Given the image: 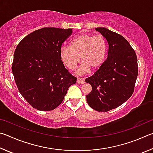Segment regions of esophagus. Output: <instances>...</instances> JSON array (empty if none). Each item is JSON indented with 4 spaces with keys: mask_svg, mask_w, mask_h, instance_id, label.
<instances>
[{
    "mask_svg": "<svg viewBox=\"0 0 153 153\" xmlns=\"http://www.w3.org/2000/svg\"><path fill=\"white\" fill-rule=\"evenodd\" d=\"M77 83L79 84H83L85 83V81L82 78H77Z\"/></svg>",
    "mask_w": 153,
    "mask_h": 153,
    "instance_id": "obj_1",
    "label": "esophagus"
}]
</instances>
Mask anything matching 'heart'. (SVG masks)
<instances>
[{
    "mask_svg": "<svg viewBox=\"0 0 153 153\" xmlns=\"http://www.w3.org/2000/svg\"><path fill=\"white\" fill-rule=\"evenodd\" d=\"M107 51V41L102 36L82 33L71 40V46H62L60 54L62 61L70 69L78 65L81 57L83 64L79 70L86 72L90 69L97 70L102 66Z\"/></svg>",
    "mask_w": 153,
    "mask_h": 153,
    "instance_id": "b5f03b06",
    "label": "heart"
}]
</instances>
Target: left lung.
<instances>
[{
    "instance_id": "8db88e82",
    "label": "left lung",
    "mask_w": 153,
    "mask_h": 153,
    "mask_svg": "<svg viewBox=\"0 0 153 153\" xmlns=\"http://www.w3.org/2000/svg\"><path fill=\"white\" fill-rule=\"evenodd\" d=\"M108 42L107 59L93 76L85 81L91 85L86 96L90 107L107 112L120 107L134 91L138 73L135 51L125 38L105 27H97Z\"/></svg>"
}]
</instances>
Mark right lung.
Listing matches in <instances>:
<instances>
[{
  "mask_svg": "<svg viewBox=\"0 0 153 153\" xmlns=\"http://www.w3.org/2000/svg\"><path fill=\"white\" fill-rule=\"evenodd\" d=\"M72 29L46 27L21 40L15 51L12 72L18 90L33 108L49 111L61 104L77 78L65 67L63 43Z\"/></svg>",
  "mask_w": 153,
  "mask_h": 153,
  "instance_id": "add662e5",
  "label": "right lung"
}]
</instances>
